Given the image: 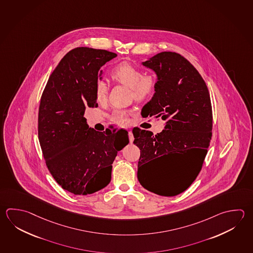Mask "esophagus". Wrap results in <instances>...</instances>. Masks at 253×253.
Instances as JSON below:
<instances>
[{
    "label": "esophagus",
    "instance_id": "obj_1",
    "mask_svg": "<svg viewBox=\"0 0 253 253\" xmlns=\"http://www.w3.org/2000/svg\"><path fill=\"white\" fill-rule=\"evenodd\" d=\"M129 142H130V143H132V142H133L134 137L133 134H132V131H131V130H129Z\"/></svg>",
    "mask_w": 253,
    "mask_h": 253
}]
</instances>
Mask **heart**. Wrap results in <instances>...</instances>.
<instances>
[{"label": "heart", "mask_w": 253, "mask_h": 253, "mask_svg": "<svg viewBox=\"0 0 253 253\" xmlns=\"http://www.w3.org/2000/svg\"><path fill=\"white\" fill-rule=\"evenodd\" d=\"M113 81L130 87L133 97L138 102H143L150 98L157 90L158 81L150 74H144L141 69L130 62H122L116 64L111 71ZM95 97L98 103L106 100L108 89L105 82L101 80L95 81L94 85ZM112 120L116 124L125 125L129 123V112L126 110L115 109Z\"/></svg>", "instance_id": "heart-1"}]
</instances>
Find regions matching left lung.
Returning <instances> with one entry per match:
<instances>
[{
    "instance_id": "8db88e82",
    "label": "left lung",
    "mask_w": 253,
    "mask_h": 253,
    "mask_svg": "<svg viewBox=\"0 0 253 253\" xmlns=\"http://www.w3.org/2000/svg\"><path fill=\"white\" fill-rule=\"evenodd\" d=\"M143 65L157 73L158 86L141 115L160 117L166 124L157 135L139 128L132 130L133 143L140 149L138 181L158 195L176 196L195 181L210 147L213 126L210 92L195 67L179 53L162 52ZM178 152L187 155L190 167L175 177H164L159 160Z\"/></svg>"
}]
</instances>
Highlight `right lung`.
<instances>
[{
  "instance_id": "add662e5",
  "label": "right lung",
  "mask_w": 253,
  "mask_h": 253,
  "mask_svg": "<svg viewBox=\"0 0 253 253\" xmlns=\"http://www.w3.org/2000/svg\"><path fill=\"white\" fill-rule=\"evenodd\" d=\"M117 54L88 47L72 49L44 87L39 111V138L49 172L62 189L92 194L111 181L112 164L129 143L128 131L88 128L86 107H97L94 85L98 71Z\"/></svg>"
}]
</instances>
